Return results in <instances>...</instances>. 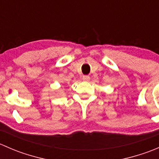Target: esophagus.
Masks as SVG:
<instances>
[{"label":"esophagus","mask_w":159,"mask_h":159,"mask_svg":"<svg viewBox=\"0 0 159 159\" xmlns=\"http://www.w3.org/2000/svg\"><path fill=\"white\" fill-rule=\"evenodd\" d=\"M82 80L84 81H85V82H88V81H90V77L88 76V75H84L82 77Z\"/></svg>","instance_id":"1"}]
</instances>
